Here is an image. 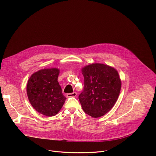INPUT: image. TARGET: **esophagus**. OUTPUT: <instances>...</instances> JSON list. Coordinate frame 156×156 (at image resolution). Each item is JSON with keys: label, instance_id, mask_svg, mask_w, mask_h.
Instances as JSON below:
<instances>
[{"label": "esophagus", "instance_id": "1", "mask_svg": "<svg viewBox=\"0 0 156 156\" xmlns=\"http://www.w3.org/2000/svg\"><path fill=\"white\" fill-rule=\"evenodd\" d=\"M67 96L68 98H70V97H76L77 96V93L76 92H74L73 93H69L67 94Z\"/></svg>", "mask_w": 156, "mask_h": 156}]
</instances>
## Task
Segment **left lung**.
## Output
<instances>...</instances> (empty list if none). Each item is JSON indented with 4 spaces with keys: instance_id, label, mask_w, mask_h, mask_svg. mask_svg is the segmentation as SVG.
<instances>
[{
    "instance_id": "1",
    "label": "left lung",
    "mask_w": 156,
    "mask_h": 156,
    "mask_svg": "<svg viewBox=\"0 0 156 156\" xmlns=\"http://www.w3.org/2000/svg\"><path fill=\"white\" fill-rule=\"evenodd\" d=\"M84 89L79 99L82 108L94 118L110 111L117 101L121 80L117 70L107 64L92 63L83 67Z\"/></svg>"
}]
</instances>
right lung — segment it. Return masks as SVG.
<instances>
[{
	"label": "right lung",
	"instance_id": "add662e5",
	"mask_svg": "<svg viewBox=\"0 0 156 156\" xmlns=\"http://www.w3.org/2000/svg\"><path fill=\"white\" fill-rule=\"evenodd\" d=\"M60 70L45 68L33 73L27 83L29 101L40 114L51 117L62 109L66 98L57 81Z\"/></svg>",
	"mask_w": 156,
	"mask_h": 156
}]
</instances>
